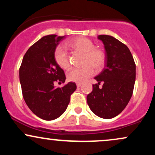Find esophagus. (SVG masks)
Returning <instances> with one entry per match:
<instances>
[{
  "mask_svg": "<svg viewBox=\"0 0 155 155\" xmlns=\"http://www.w3.org/2000/svg\"><path fill=\"white\" fill-rule=\"evenodd\" d=\"M76 86H77V87H81L82 86V84H81V83H77V84H76Z\"/></svg>",
  "mask_w": 155,
  "mask_h": 155,
  "instance_id": "1",
  "label": "esophagus"
}]
</instances>
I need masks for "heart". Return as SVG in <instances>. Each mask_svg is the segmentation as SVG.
<instances>
[{
    "mask_svg": "<svg viewBox=\"0 0 155 155\" xmlns=\"http://www.w3.org/2000/svg\"><path fill=\"white\" fill-rule=\"evenodd\" d=\"M67 45L73 49L79 50L84 53L81 68H72L67 72V79L70 81L82 83L87 81L95 74V67L97 70L104 65L106 54L102 49L95 47L93 41L86 37H79L67 42ZM54 58L56 63L60 68L66 69L70 66V62L67 51L62 45L55 49Z\"/></svg>",
    "mask_w": 155,
    "mask_h": 155,
    "instance_id": "b5f03b06",
    "label": "heart"
}]
</instances>
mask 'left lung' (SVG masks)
<instances>
[{
  "label": "left lung",
  "mask_w": 155,
  "mask_h": 155,
  "mask_svg": "<svg viewBox=\"0 0 155 155\" xmlns=\"http://www.w3.org/2000/svg\"><path fill=\"white\" fill-rule=\"evenodd\" d=\"M106 49V66L95 79L87 104L97 117L111 119L124 110L132 97L136 81V64L128 47L111 35H100ZM104 84L102 88L99 85Z\"/></svg>",
  "instance_id": "left-lung-1"
}]
</instances>
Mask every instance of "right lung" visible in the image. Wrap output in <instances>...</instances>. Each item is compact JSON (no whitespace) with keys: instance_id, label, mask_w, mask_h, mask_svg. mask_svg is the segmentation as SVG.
Returning <instances> with one entry per match:
<instances>
[{"instance_id":"right-lung-1","label":"right lung","mask_w":155,"mask_h":155,"mask_svg":"<svg viewBox=\"0 0 155 155\" xmlns=\"http://www.w3.org/2000/svg\"><path fill=\"white\" fill-rule=\"evenodd\" d=\"M48 35L26 51L19 68V81L27 106L39 118L53 120L65 112L71 94L76 90L74 82L55 88L54 83H64V71L56 63L54 52L65 38Z\"/></svg>"}]
</instances>
